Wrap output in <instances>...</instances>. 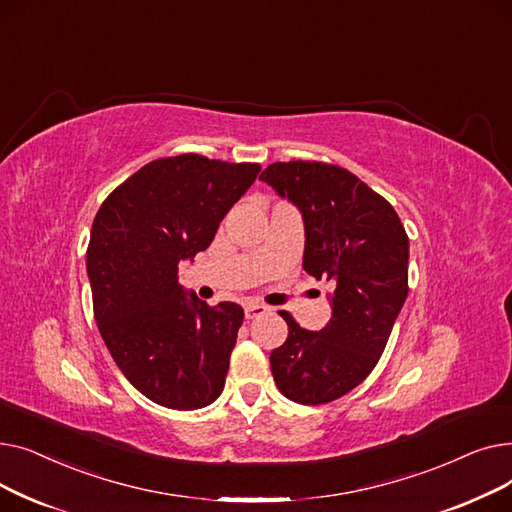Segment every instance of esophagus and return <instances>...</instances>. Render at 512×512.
<instances>
[{
    "label": "esophagus",
    "instance_id": "esophagus-1",
    "mask_svg": "<svg viewBox=\"0 0 512 512\" xmlns=\"http://www.w3.org/2000/svg\"><path fill=\"white\" fill-rule=\"evenodd\" d=\"M267 311H270V307H265V305H261V303H249V305L245 307V317H247V319H253V317H259V315L267 313Z\"/></svg>",
    "mask_w": 512,
    "mask_h": 512
}]
</instances>
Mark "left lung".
Listing matches in <instances>:
<instances>
[{
  "label": "left lung",
  "instance_id": "1",
  "mask_svg": "<svg viewBox=\"0 0 512 512\" xmlns=\"http://www.w3.org/2000/svg\"><path fill=\"white\" fill-rule=\"evenodd\" d=\"M259 180L303 215V270L334 284L319 332L280 313L288 338L270 355L274 380L294 402L326 405L357 388L384 353L409 294V238L394 207L338 166L288 161Z\"/></svg>",
  "mask_w": 512,
  "mask_h": 512
}]
</instances>
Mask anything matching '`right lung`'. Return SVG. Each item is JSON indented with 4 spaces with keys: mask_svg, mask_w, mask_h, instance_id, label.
<instances>
[{
    "mask_svg": "<svg viewBox=\"0 0 512 512\" xmlns=\"http://www.w3.org/2000/svg\"><path fill=\"white\" fill-rule=\"evenodd\" d=\"M259 164L197 153L155 159L103 201L87 249L101 338L126 380L161 407L193 411L224 390L242 307H209L178 282Z\"/></svg>",
    "mask_w": 512,
    "mask_h": 512,
    "instance_id": "1",
    "label": "right lung"
}]
</instances>
